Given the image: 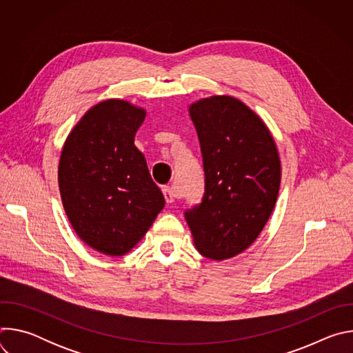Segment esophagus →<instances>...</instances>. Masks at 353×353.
Returning <instances> with one entry per match:
<instances>
[{"instance_id": "esophagus-1", "label": "esophagus", "mask_w": 353, "mask_h": 353, "mask_svg": "<svg viewBox=\"0 0 353 353\" xmlns=\"http://www.w3.org/2000/svg\"><path fill=\"white\" fill-rule=\"evenodd\" d=\"M162 192H163V195H165V199H166L168 204L174 203L176 194H174V191H173L170 187H163V188H162Z\"/></svg>"}]
</instances>
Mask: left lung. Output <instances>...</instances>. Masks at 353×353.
<instances>
[{"label": "left lung", "instance_id": "obj_1", "mask_svg": "<svg viewBox=\"0 0 353 353\" xmlns=\"http://www.w3.org/2000/svg\"><path fill=\"white\" fill-rule=\"evenodd\" d=\"M188 112L203 154L205 192L184 216L201 254L232 259L254 243L275 207L278 149L265 123L236 97L201 99Z\"/></svg>", "mask_w": 353, "mask_h": 353}]
</instances>
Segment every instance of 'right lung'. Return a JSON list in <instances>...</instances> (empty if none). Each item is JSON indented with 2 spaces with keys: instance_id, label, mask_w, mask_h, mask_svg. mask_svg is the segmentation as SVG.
<instances>
[{
  "instance_id": "1",
  "label": "right lung",
  "mask_w": 353,
  "mask_h": 353,
  "mask_svg": "<svg viewBox=\"0 0 353 353\" xmlns=\"http://www.w3.org/2000/svg\"><path fill=\"white\" fill-rule=\"evenodd\" d=\"M146 112L109 99L89 109L65 139L59 185L75 233L106 256H124L165 207L134 138Z\"/></svg>"
}]
</instances>
